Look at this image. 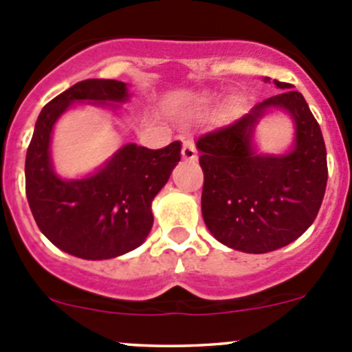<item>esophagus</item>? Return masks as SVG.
Returning <instances> with one entry per match:
<instances>
[{
    "label": "esophagus",
    "mask_w": 352,
    "mask_h": 352,
    "mask_svg": "<svg viewBox=\"0 0 352 352\" xmlns=\"http://www.w3.org/2000/svg\"><path fill=\"white\" fill-rule=\"evenodd\" d=\"M182 158L187 160V162H196L197 160V150L194 146L192 141H184V146H182Z\"/></svg>",
    "instance_id": "obj_1"
}]
</instances>
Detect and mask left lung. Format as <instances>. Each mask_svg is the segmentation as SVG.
Here are the masks:
<instances>
[{
    "mask_svg": "<svg viewBox=\"0 0 352 352\" xmlns=\"http://www.w3.org/2000/svg\"><path fill=\"white\" fill-rule=\"evenodd\" d=\"M274 85L283 91L196 143L204 172L206 226L218 242L247 254L278 250L303 235L327 187L320 126L303 95L291 90L293 85L276 80ZM271 109H285L295 124L294 146L281 155L261 154L254 144V129Z\"/></svg>",
    "mask_w": 352,
    "mask_h": 352,
    "instance_id": "obj_1",
    "label": "left lung"
}]
</instances>
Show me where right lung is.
Returning a JSON list of instances; mask_svg holds the SVG:
<instances>
[{"label": "right lung", "mask_w": 352, "mask_h": 352, "mask_svg": "<svg viewBox=\"0 0 352 352\" xmlns=\"http://www.w3.org/2000/svg\"><path fill=\"white\" fill-rule=\"evenodd\" d=\"M131 98L117 80H85L52 98L35 122L25 158V190L35 223L51 243L87 261L127 254L153 226L151 202L180 162V143L162 150L124 144L95 172L63 179L51 158L52 131L73 104L119 109Z\"/></svg>", "instance_id": "obj_1"}]
</instances>
